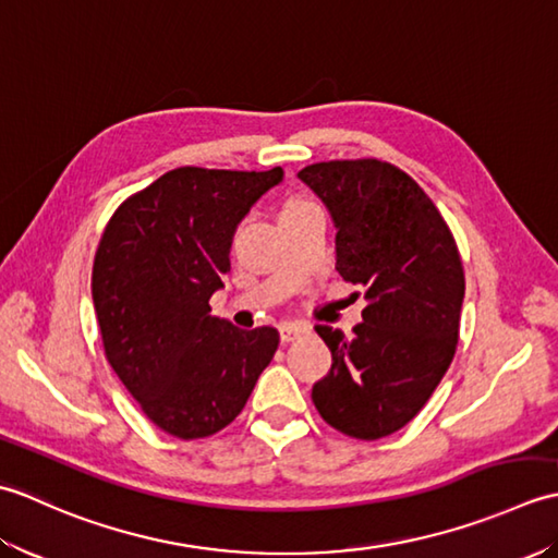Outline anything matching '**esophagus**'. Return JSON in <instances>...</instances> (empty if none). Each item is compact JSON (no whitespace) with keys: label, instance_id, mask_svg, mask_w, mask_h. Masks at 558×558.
I'll list each match as a JSON object with an SVG mask.
<instances>
[{"label":"esophagus","instance_id":"obj_1","mask_svg":"<svg viewBox=\"0 0 558 558\" xmlns=\"http://www.w3.org/2000/svg\"><path fill=\"white\" fill-rule=\"evenodd\" d=\"M280 340L282 342H292V340H298V338H302V336H306L310 333V328L306 326H302V324H280Z\"/></svg>","mask_w":558,"mask_h":558}]
</instances>
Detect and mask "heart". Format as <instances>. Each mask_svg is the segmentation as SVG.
<instances>
[{"mask_svg":"<svg viewBox=\"0 0 558 558\" xmlns=\"http://www.w3.org/2000/svg\"><path fill=\"white\" fill-rule=\"evenodd\" d=\"M304 206H312V204H306V201H290V204L286 206V210H294V208H304Z\"/></svg>","mask_w":558,"mask_h":558,"instance_id":"1","label":"heart"}]
</instances>
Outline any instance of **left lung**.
<instances>
[{
	"instance_id": "8db88e82",
	"label": "left lung",
	"mask_w": 558,
	"mask_h": 558,
	"mask_svg": "<svg viewBox=\"0 0 558 558\" xmlns=\"http://www.w3.org/2000/svg\"><path fill=\"white\" fill-rule=\"evenodd\" d=\"M300 180L336 228V270L364 292L352 338L316 326L333 354L312 388L338 432L374 441L402 429L456 354L465 276L453 234L420 184L381 160H330Z\"/></svg>"
}]
</instances>
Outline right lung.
<instances>
[{
  "instance_id": "add662e5",
  "label": "right lung",
  "mask_w": 558,
  "mask_h": 558,
  "mask_svg": "<svg viewBox=\"0 0 558 558\" xmlns=\"http://www.w3.org/2000/svg\"><path fill=\"white\" fill-rule=\"evenodd\" d=\"M282 168H177L114 210L93 264V304L114 374L146 417L177 438H204L246 405L280 336L210 316L230 270L236 225Z\"/></svg>"
}]
</instances>
